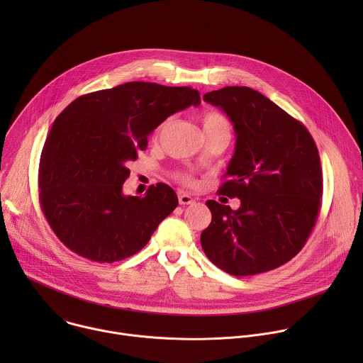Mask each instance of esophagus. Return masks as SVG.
<instances>
[{
	"instance_id": "esophagus-1",
	"label": "esophagus",
	"mask_w": 363,
	"mask_h": 363,
	"mask_svg": "<svg viewBox=\"0 0 363 363\" xmlns=\"http://www.w3.org/2000/svg\"><path fill=\"white\" fill-rule=\"evenodd\" d=\"M178 201H179L181 205H189V203H194V202H195V199H194L191 195L185 194V192H181V194L178 195Z\"/></svg>"
}]
</instances>
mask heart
<instances>
[{
  "instance_id": "obj_1",
  "label": "heart",
  "mask_w": 363,
  "mask_h": 363,
  "mask_svg": "<svg viewBox=\"0 0 363 363\" xmlns=\"http://www.w3.org/2000/svg\"><path fill=\"white\" fill-rule=\"evenodd\" d=\"M201 121H202L203 133L211 132V130H218V129H227V130H230V123H228V121H227L225 116H223L220 112L206 111V112L202 113ZM164 125H165V123H162V125L158 128L157 136H158V133L161 132V129L164 128ZM179 179L184 181V182H191V178H189L188 175H181Z\"/></svg>"
}]
</instances>
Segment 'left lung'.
Segmentation results:
<instances>
[{"instance_id":"obj_1","label":"left lung","mask_w":363,"mask_h":363,"mask_svg":"<svg viewBox=\"0 0 363 363\" xmlns=\"http://www.w3.org/2000/svg\"><path fill=\"white\" fill-rule=\"evenodd\" d=\"M227 113L235 152L218 194L238 210L206 201L213 220L201 234L205 255L237 277L274 270L303 248L323 192L318 146L306 126L260 91L228 86L203 94Z\"/></svg>"}]
</instances>
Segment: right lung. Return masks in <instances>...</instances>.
<instances>
[{
    "label": "right lung",
    "mask_w": 363,
    "mask_h": 363,
    "mask_svg": "<svg viewBox=\"0 0 363 363\" xmlns=\"http://www.w3.org/2000/svg\"><path fill=\"white\" fill-rule=\"evenodd\" d=\"M201 103L191 87L129 82L83 94L56 118L43 146L40 205L73 252L113 263L140 251L178 205L167 184L125 195L128 164L168 116Z\"/></svg>",
    "instance_id": "right-lung-1"
}]
</instances>
